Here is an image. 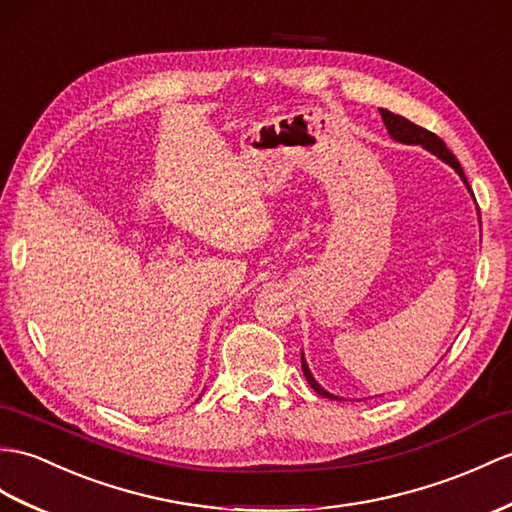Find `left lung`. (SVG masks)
Wrapping results in <instances>:
<instances>
[{
	"mask_svg": "<svg viewBox=\"0 0 512 512\" xmlns=\"http://www.w3.org/2000/svg\"><path fill=\"white\" fill-rule=\"evenodd\" d=\"M380 115H382V121H384V128H386V132L391 134V139L393 141H397V143H404V145H421L423 149H428L430 154H434L436 158H441L445 165H450L456 173H458V178L465 182V186H467V191L471 193V197H473V191L469 189V182H467V178H465V171H463V167H460V162L456 160V156L450 152V149H447V145L439 139V136L436 134H432V132H428L426 128H419V126H415L413 121H408L406 117H402V115H395V112H391V110H386V108H380ZM476 199V197H473ZM302 371H304V376H306V380H308V384L313 386V389L321 395V397H330V400H343V397H339V395H334V393H330V391H326L323 389V386L315 380V376H313V371L308 369V363H306V358H304V352H302Z\"/></svg>",
	"mask_w": 512,
	"mask_h": 512,
	"instance_id": "8db88e82",
	"label": "left lung"
}]
</instances>
